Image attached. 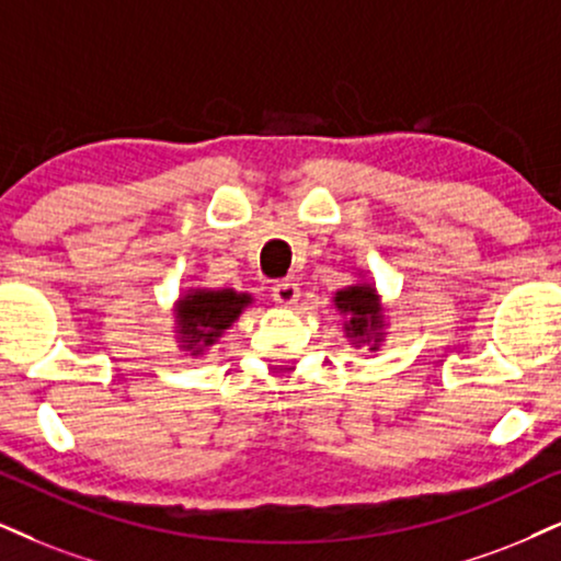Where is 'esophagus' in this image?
<instances>
[{
    "label": "esophagus",
    "instance_id": "obj_1",
    "mask_svg": "<svg viewBox=\"0 0 561 561\" xmlns=\"http://www.w3.org/2000/svg\"><path fill=\"white\" fill-rule=\"evenodd\" d=\"M299 296H301V291H299V286H296L294 280H278L273 286V299L278 301V304H283V307H291V304H296L299 301Z\"/></svg>",
    "mask_w": 561,
    "mask_h": 561
}]
</instances>
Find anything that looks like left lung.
Wrapping results in <instances>:
<instances>
[{"label":"left lung","instance_id":"obj_1","mask_svg":"<svg viewBox=\"0 0 561 561\" xmlns=\"http://www.w3.org/2000/svg\"><path fill=\"white\" fill-rule=\"evenodd\" d=\"M356 275L362 278V273ZM333 307L343 317V335L348 337V345H366L369 351L382 348L387 341V312L375 283L362 278L341 288L333 296Z\"/></svg>","mask_w":561,"mask_h":561}]
</instances>
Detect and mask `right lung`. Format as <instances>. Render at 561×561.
<instances>
[{"mask_svg": "<svg viewBox=\"0 0 561 561\" xmlns=\"http://www.w3.org/2000/svg\"><path fill=\"white\" fill-rule=\"evenodd\" d=\"M254 299L233 288H186L174 304V337L186 356H205Z\"/></svg>", "mask_w": 561, "mask_h": 561, "instance_id": "add662e5", "label": "right lung"}]
</instances>
